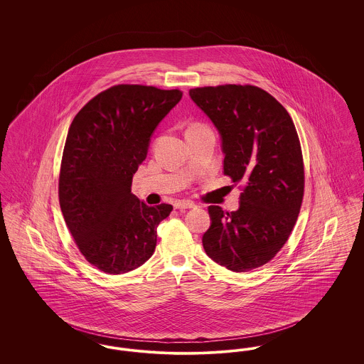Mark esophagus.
Wrapping results in <instances>:
<instances>
[{
	"label": "esophagus",
	"instance_id": "1",
	"mask_svg": "<svg viewBox=\"0 0 364 364\" xmlns=\"http://www.w3.org/2000/svg\"><path fill=\"white\" fill-rule=\"evenodd\" d=\"M195 206L193 205V202H191V200H177L176 203H174V208H192Z\"/></svg>",
	"mask_w": 364,
	"mask_h": 364
}]
</instances>
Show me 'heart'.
Here are the masks:
<instances>
[{"label":"heart","instance_id":"obj_1","mask_svg":"<svg viewBox=\"0 0 364 364\" xmlns=\"http://www.w3.org/2000/svg\"><path fill=\"white\" fill-rule=\"evenodd\" d=\"M190 128H208V127L203 124H193V125H191Z\"/></svg>","mask_w":364,"mask_h":364}]
</instances>
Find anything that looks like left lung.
<instances>
[{
    "instance_id": "left-lung-1",
    "label": "left lung",
    "mask_w": 364,
    "mask_h": 364,
    "mask_svg": "<svg viewBox=\"0 0 364 364\" xmlns=\"http://www.w3.org/2000/svg\"><path fill=\"white\" fill-rule=\"evenodd\" d=\"M191 98L223 138L224 174L242 183L240 208L208 206V257L242 273L277 255L292 233L304 195V164L294 122L267 91L251 85L191 88Z\"/></svg>"
}]
</instances>
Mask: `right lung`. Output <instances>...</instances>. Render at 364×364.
I'll return each mask as SVG.
<instances>
[{
  "label": "right lung",
  "mask_w": 364,
  "mask_h": 364,
  "mask_svg": "<svg viewBox=\"0 0 364 364\" xmlns=\"http://www.w3.org/2000/svg\"><path fill=\"white\" fill-rule=\"evenodd\" d=\"M181 97L178 88L117 85L90 100L70 124L60 208L82 255L104 273H127L149 259L156 226L173 210L147 206L131 186L156 125Z\"/></svg>",
  "instance_id": "1"
}]
</instances>
